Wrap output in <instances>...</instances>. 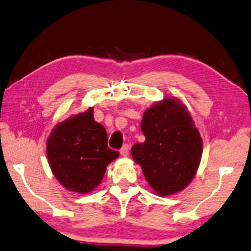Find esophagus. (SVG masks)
<instances>
[{
	"label": "esophagus",
	"instance_id": "1",
	"mask_svg": "<svg viewBox=\"0 0 251 251\" xmlns=\"http://www.w3.org/2000/svg\"><path fill=\"white\" fill-rule=\"evenodd\" d=\"M128 152H129V146H128V144H124V146H123V148L121 149V154L123 157H126L127 154H128Z\"/></svg>",
	"mask_w": 251,
	"mask_h": 251
}]
</instances>
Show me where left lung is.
<instances>
[{
  "label": "left lung",
  "mask_w": 251,
  "mask_h": 251,
  "mask_svg": "<svg viewBox=\"0 0 251 251\" xmlns=\"http://www.w3.org/2000/svg\"><path fill=\"white\" fill-rule=\"evenodd\" d=\"M146 136L130 153L147 182L159 196L182 191L199 167L202 140L191 116L177 99L166 98L147 109L141 122Z\"/></svg>",
  "instance_id": "8db88e82"
}]
</instances>
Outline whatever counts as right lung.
Listing matches in <instances>:
<instances>
[{
  "label": "right lung",
  "instance_id": "right-lung-1",
  "mask_svg": "<svg viewBox=\"0 0 251 251\" xmlns=\"http://www.w3.org/2000/svg\"><path fill=\"white\" fill-rule=\"evenodd\" d=\"M47 156L66 189L87 193L100 184L119 152L108 147L105 128L94 121L93 108H89L54 127L47 141Z\"/></svg>",
  "mask_w": 251,
  "mask_h": 251
}]
</instances>
